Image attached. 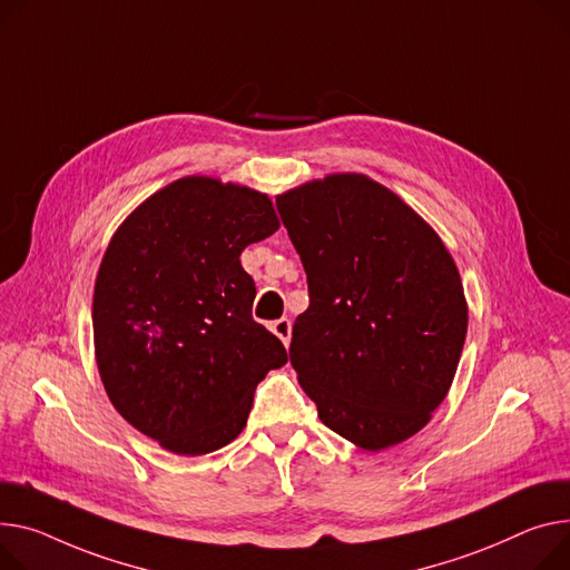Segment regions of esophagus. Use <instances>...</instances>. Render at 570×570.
<instances>
[{
  "label": "esophagus",
  "instance_id": "34e87169",
  "mask_svg": "<svg viewBox=\"0 0 570 570\" xmlns=\"http://www.w3.org/2000/svg\"><path fill=\"white\" fill-rule=\"evenodd\" d=\"M271 330L284 341V346L291 344V321L288 318H279V321L271 323Z\"/></svg>",
  "mask_w": 570,
  "mask_h": 570
}]
</instances>
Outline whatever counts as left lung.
Returning a JSON list of instances; mask_svg holds the SVG:
<instances>
[{
  "label": "left lung",
  "instance_id": "1",
  "mask_svg": "<svg viewBox=\"0 0 570 570\" xmlns=\"http://www.w3.org/2000/svg\"><path fill=\"white\" fill-rule=\"evenodd\" d=\"M307 273L291 364L321 422L381 451L422 431L468 334L461 275L431 226L381 183L334 174L277 197Z\"/></svg>",
  "mask_w": 570,
  "mask_h": 570
}]
</instances>
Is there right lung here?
<instances>
[{
	"instance_id": "right-lung-1",
	"label": "right lung",
	"mask_w": 570,
	"mask_h": 570,
	"mask_svg": "<svg viewBox=\"0 0 570 570\" xmlns=\"http://www.w3.org/2000/svg\"><path fill=\"white\" fill-rule=\"evenodd\" d=\"M279 229L268 195L189 176L146 199L114 234L94 288L105 392L144 435L204 456L240 435L254 390L286 364L252 318L247 245Z\"/></svg>"
}]
</instances>
